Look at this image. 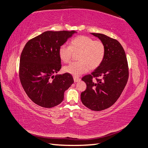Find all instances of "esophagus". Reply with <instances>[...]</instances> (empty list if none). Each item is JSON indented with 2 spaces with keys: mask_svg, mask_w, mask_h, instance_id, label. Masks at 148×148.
Instances as JSON below:
<instances>
[{
  "mask_svg": "<svg viewBox=\"0 0 148 148\" xmlns=\"http://www.w3.org/2000/svg\"><path fill=\"white\" fill-rule=\"evenodd\" d=\"M73 80H74L75 82H77L80 80V78L77 77H73Z\"/></svg>",
  "mask_w": 148,
  "mask_h": 148,
  "instance_id": "esophagus-1",
  "label": "esophagus"
}]
</instances>
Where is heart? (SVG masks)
Listing matches in <instances>:
<instances>
[{"label": "heart", "instance_id": "b5f03b06", "mask_svg": "<svg viewBox=\"0 0 148 148\" xmlns=\"http://www.w3.org/2000/svg\"><path fill=\"white\" fill-rule=\"evenodd\" d=\"M105 52L103 42L85 35L77 36L71 40L70 46L63 44L59 49V56L64 63L71 61L73 53H78V61L73 62L63 69L66 73L74 76H79L90 69L95 70L99 67L104 60Z\"/></svg>", "mask_w": 148, "mask_h": 148}]
</instances>
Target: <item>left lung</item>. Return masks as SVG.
Masks as SVG:
<instances>
[{
    "label": "left lung",
    "mask_w": 148,
    "mask_h": 148,
    "mask_svg": "<svg viewBox=\"0 0 148 148\" xmlns=\"http://www.w3.org/2000/svg\"><path fill=\"white\" fill-rule=\"evenodd\" d=\"M92 34L103 42L106 52L99 66L82 78L87 88L81 93V101L90 110L98 111L110 108L119 99L127 83L129 66L119 41L104 34Z\"/></svg>",
    "instance_id": "left-lung-1"
}]
</instances>
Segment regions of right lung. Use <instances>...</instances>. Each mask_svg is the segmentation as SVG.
<instances>
[{
  "label": "right lung",
  "mask_w": 148,
  "mask_h": 148,
  "mask_svg": "<svg viewBox=\"0 0 148 148\" xmlns=\"http://www.w3.org/2000/svg\"><path fill=\"white\" fill-rule=\"evenodd\" d=\"M75 31H47L30 39L23 49L19 77L26 94L34 103L51 108L60 104L74 82L72 75H56L61 68L59 49Z\"/></svg>",
  "instance_id": "obj_1"
}]
</instances>
